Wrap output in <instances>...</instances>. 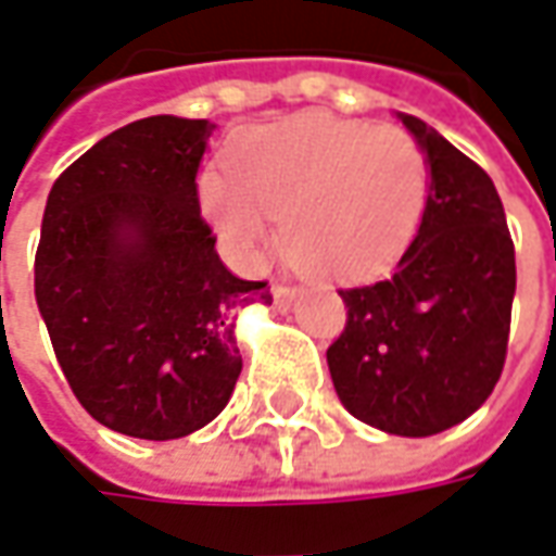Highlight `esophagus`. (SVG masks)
Listing matches in <instances>:
<instances>
[{
	"label": "esophagus",
	"mask_w": 556,
	"mask_h": 556,
	"mask_svg": "<svg viewBox=\"0 0 556 556\" xmlns=\"http://www.w3.org/2000/svg\"><path fill=\"white\" fill-rule=\"evenodd\" d=\"M298 289H289V286H274V304L277 309H289L298 301Z\"/></svg>",
	"instance_id": "esophagus-1"
}]
</instances>
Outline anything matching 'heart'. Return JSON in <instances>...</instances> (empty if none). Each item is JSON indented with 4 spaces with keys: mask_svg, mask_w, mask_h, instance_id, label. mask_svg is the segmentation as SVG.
<instances>
[{
    "mask_svg": "<svg viewBox=\"0 0 556 556\" xmlns=\"http://www.w3.org/2000/svg\"><path fill=\"white\" fill-rule=\"evenodd\" d=\"M228 176L200 179V210L243 267H262L282 237L301 267L365 279L395 262L420 228L429 161L414 136L309 112L243 134Z\"/></svg>",
    "mask_w": 556,
    "mask_h": 556,
    "instance_id": "1",
    "label": "heart"
}]
</instances>
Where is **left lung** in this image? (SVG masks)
<instances>
[{
	"mask_svg": "<svg viewBox=\"0 0 556 556\" xmlns=\"http://www.w3.org/2000/svg\"><path fill=\"white\" fill-rule=\"evenodd\" d=\"M429 161V200L392 277L343 289L328 346L341 405L380 432L426 438L490 399L508 350L517 270L500 191L426 121L395 112Z\"/></svg>",
	"mask_w": 556,
	"mask_h": 556,
	"instance_id": "left-lung-1",
	"label": "left lung"
}]
</instances>
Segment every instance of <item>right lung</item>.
I'll return each instance as SVG.
<instances>
[{
  "mask_svg": "<svg viewBox=\"0 0 556 556\" xmlns=\"http://www.w3.org/2000/svg\"><path fill=\"white\" fill-rule=\"evenodd\" d=\"M215 124L151 115L100 139L51 188L36 304L75 399L112 432L185 438L228 405L237 316L267 282L230 274L200 218Z\"/></svg>",
  "mask_w": 556,
  "mask_h": 556,
  "instance_id": "obj_1",
  "label": "right lung"
}]
</instances>
